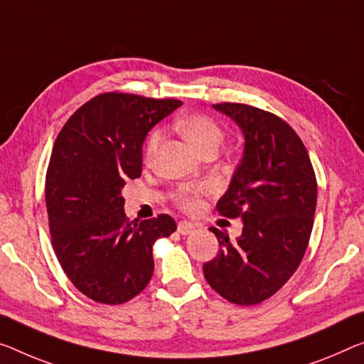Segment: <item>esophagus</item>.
Masks as SVG:
<instances>
[{"instance_id": "obj_1", "label": "esophagus", "mask_w": 364, "mask_h": 364, "mask_svg": "<svg viewBox=\"0 0 364 364\" xmlns=\"http://www.w3.org/2000/svg\"><path fill=\"white\" fill-rule=\"evenodd\" d=\"M193 229H195V226L190 221H181L177 225V231L181 232V234H183V236H187V234L192 232Z\"/></svg>"}]
</instances>
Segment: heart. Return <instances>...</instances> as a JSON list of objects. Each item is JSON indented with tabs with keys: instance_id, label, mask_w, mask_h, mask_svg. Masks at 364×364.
<instances>
[{
	"instance_id": "b5f03b06",
	"label": "heart",
	"mask_w": 364,
	"mask_h": 364,
	"mask_svg": "<svg viewBox=\"0 0 364 364\" xmlns=\"http://www.w3.org/2000/svg\"><path fill=\"white\" fill-rule=\"evenodd\" d=\"M176 128L195 149L200 151V153L208 148H218L223 139L221 127L218 125L211 117L203 114H188L181 117V119L176 122ZM159 141L161 132H151L146 139V144H144V159L149 161L153 158L156 149H158ZM201 193H203V188L201 187L183 186L174 193V200L182 210L193 211L197 210L201 203Z\"/></svg>"
}]
</instances>
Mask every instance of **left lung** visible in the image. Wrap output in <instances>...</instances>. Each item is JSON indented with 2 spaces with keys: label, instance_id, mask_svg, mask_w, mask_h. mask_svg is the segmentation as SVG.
<instances>
[{
  "label": "left lung",
  "instance_id": "8db88e82",
  "mask_svg": "<svg viewBox=\"0 0 364 364\" xmlns=\"http://www.w3.org/2000/svg\"><path fill=\"white\" fill-rule=\"evenodd\" d=\"M242 130L244 156L226 193L221 216L240 218L242 234L229 240L210 228L220 250L203 265L206 282L229 303L252 306L291 278L309 244L317 182L309 154L291 127L275 114L247 104H215Z\"/></svg>",
  "mask_w": 364,
  "mask_h": 364
}]
</instances>
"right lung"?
Masks as SVG:
<instances>
[{"instance_id":"obj_1","label":"right lung","mask_w":364,"mask_h":364,"mask_svg":"<svg viewBox=\"0 0 364 364\" xmlns=\"http://www.w3.org/2000/svg\"><path fill=\"white\" fill-rule=\"evenodd\" d=\"M177 99L104 92L58 133L46 178L55 255L70 282L96 303L122 304L146 288L153 245L176 231L169 215L133 225L122 188L141 176L148 132L181 107Z\"/></svg>"}]
</instances>
